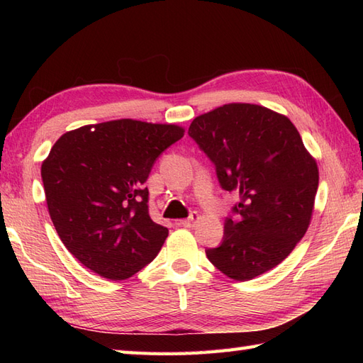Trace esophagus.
Listing matches in <instances>:
<instances>
[{"mask_svg": "<svg viewBox=\"0 0 363 363\" xmlns=\"http://www.w3.org/2000/svg\"><path fill=\"white\" fill-rule=\"evenodd\" d=\"M199 220V213L198 212H191L190 217L187 220H181V225L184 228H194L195 223Z\"/></svg>", "mask_w": 363, "mask_h": 363, "instance_id": "1", "label": "esophagus"}]
</instances>
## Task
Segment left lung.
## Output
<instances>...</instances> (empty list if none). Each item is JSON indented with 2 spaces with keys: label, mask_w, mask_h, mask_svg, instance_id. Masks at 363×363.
<instances>
[{
  "label": "left lung",
  "mask_w": 363,
  "mask_h": 363,
  "mask_svg": "<svg viewBox=\"0 0 363 363\" xmlns=\"http://www.w3.org/2000/svg\"><path fill=\"white\" fill-rule=\"evenodd\" d=\"M217 169L223 190L238 194L225 235L206 250L230 279L250 281L279 265L311 225L317 162L295 125L257 104L233 103L199 115L189 128Z\"/></svg>",
  "instance_id": "left-lung-1"
}]
</instances>
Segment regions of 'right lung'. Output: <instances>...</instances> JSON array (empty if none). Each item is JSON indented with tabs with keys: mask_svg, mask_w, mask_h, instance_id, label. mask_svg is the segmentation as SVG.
<instances>
[{
	"mask_svg": "<svg viewBox=\"0 0 363 363\" xmlns=\"http://www.w3.org/2000/svg\"><path fill=\"white\" fill-rule=\"evenodd\" d=\"M182 135L181 126L125 118L78 128L54 143L42 164L46 204L84 267L121 281L157 256L168 229L151 220L145 182Z\"/></svg>",
	"mask_w": 363,
	"mask_h": 363,
	"instance_id": "add662e5",
	"label": "right lung"
}]
</instances>
